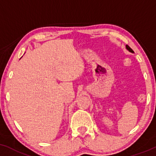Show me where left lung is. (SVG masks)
<instances>
[{
	"label": "left lung",
	"mask_w": 156,
	"mask_h": 156,
	"mask_svg": "<svg viewBox=\"0 0 156 156\" xmlns=\"http://www.w3.org/2000/svg\"><path fill=\"white\" fill-rule=\"evenodd\" d=\"M126 48H127V50H129V51L130 52H132V53H134V51H133L132 48H131L130 47H129V46H128V45H126Z\"/></svg>",
	"instance_id": "obj_1"
}]
</instances>
